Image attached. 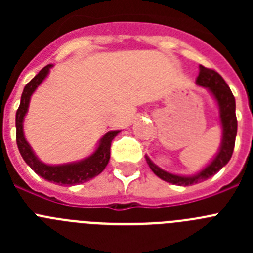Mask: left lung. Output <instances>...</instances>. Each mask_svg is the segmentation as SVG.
<instances>
[{
  "label": "left lung",
  "mask_w": 253,
  "mask_h": 253,
  "mask_svg": "<svg viewBox=\"0 0 253 253\" xmlns=\"http://www.w3.org/2000/svg\"><path fill=\"white\" fill-rule=\"evenodd\" d=\"M196 84L205 87L213 96L214 101L216 102L219 109V122L222 125V142L218 152L213 157V160L208 163L202 171L196 172L194 175H177L171 173L157 165H154L148 156H146V161L149 169L153 171L156 176L162 178L163 181L169 182L177 186H190L198 182L208 180L219 172L223 167L229 162L234 149V142L237 135V118H236V100L232 93L231 88L228 87L223 77L215 72L214 69L205 68L199 66V76L196 77Z\"/></svg>",
  "instance_id": "left-lung-1"
}]
</instances>
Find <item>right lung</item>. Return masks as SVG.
Masks as SVG:
<instances>
[{"label": "right lung", "instance_id": "1", "mask_svg": "<svg viewBox=\"0 0 253 253\" xmlns=\"http://www.w3.org/2000/svg\"><path fill=\"white\" fill-rule=\"evenodd\" d=\"M53 64H48L44 67L37 76L25 86L21 95L20 106L16 111V143L21 157L26 162L28 166L37 173L45 178L46 181L54 182L58 185H72L84 184L90 181L91 178L100 175L107 166L110 160V146L114 138L120 133V130L107 131L104 137L99 140L95 151L81 161L76 162L62 163V165H46L39 160L31 146L28 143L24 134V120L28 114L29 105L33 93L37 91L38 87L43 84V81L48 77L50 68Z\"/></svg>", "mask_w": 253, "mask_h": 253}]
</instances>
